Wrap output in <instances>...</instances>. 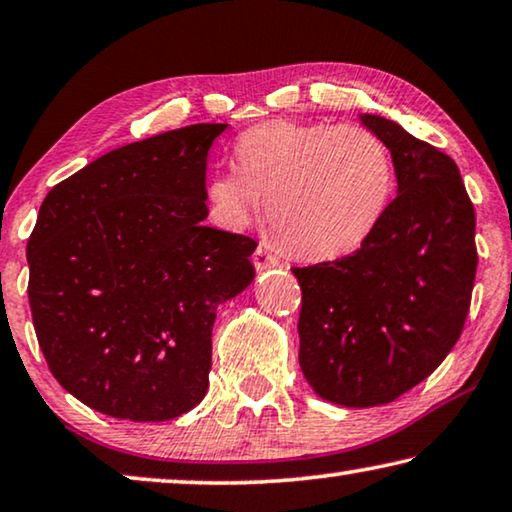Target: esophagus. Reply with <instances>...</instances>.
Segmentation results:
<instances>
[{
	"label": "esophagus",
	"instance_id": "obj_1",
	"mask_svg": "<svg viewBox=\"0 0 512 512\" xmlns=\"http://www.w3.org/2000/svg\"><path fill=\"white\" fill-rule=\"evenodd\" d=\"M253 264H255L257 271H266V269H275V266L280 264V259L275 257V255H271L269 250L257 248L255 253H253Z\"/></svg>",
	"mask_w": 512,
	"mask_h": 512
}]
</instances>
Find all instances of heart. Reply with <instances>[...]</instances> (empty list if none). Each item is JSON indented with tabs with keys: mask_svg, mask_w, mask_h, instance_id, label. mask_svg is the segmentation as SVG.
<instances>
[{
	"mask_svg": "<svg viewBox=\"0 0 512 512\" xmlns=\"http://www.w3.org/2000/svg\"><path fill=\"white\" fill-rule=\"evenodd\" d=\"M234 157L239 168L218 170L205 184L214 221L241 230L266 198L278 239L310 259L358 250L396 189L392 152L362 125L269 120L239 136Z\"/></svg>",
	"mask_w": 512,
	"mask_h": 512,
	"instance_id": "b5f03b06",
	"label": "heart"
}]
</instances>
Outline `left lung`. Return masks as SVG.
Masks as SVG:
<instances>
[{"label":"left lung","instance_id":"obj_1","mask_svg":"<svg viewBox=\"0 0 512 512\" xmlns=\"http://www.w3.org/2000/svg\"><path fill=\"white\" fill-rule=\"evenodd\" d=\"M360 120L392 152L399 196L355 253L291 269L303 291L300 369L344 408L399 399L440 367L465 326L478 264L456 161L394 120Z\"/></svg>","mask_w":512,"mask_h":512}]
</instances>
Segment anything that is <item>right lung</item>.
I'll use <instances>...</instances> for the list:
<instances>
[{"label":"right lung","mask_w":512,"mask_h":512,"mask_svg":"<svg viewBox=\"0 0 512 512\" xmlns=\"http://www.w3.org/2000/svg\"><path fill=\"white\" fill-rule=\"evenodd\" d=\"M200 123L111 150L47 193L27 243L47 367L102 415L166 421L202 401L218 305L255 278V239L202 225Z\"/></svg>","instance_id":"add662e5"}]
</instances>
